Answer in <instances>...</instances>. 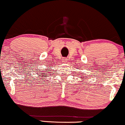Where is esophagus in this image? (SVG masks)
<instances>
[{
  "instance_id": "34e87169",
  "label": "esophagus",
  "mask_w": 125,
  "mask_h": 125,
  "mask_svg": "<svg viewBox=\"0 0 125 125\" xmlns=\"http://www.w3.org/2000/svg\"><path fill=\"white\" fill-rule=\"evenodd\" d=\"M62 62H67V58H63L62 59Z\"/></svg>"
}]
</instances>
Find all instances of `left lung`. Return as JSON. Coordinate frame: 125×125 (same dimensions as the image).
I'll use <instances>...</instances> for the list:
<instances>
[{"instance_id":"left-lung-1","label":"left lung","mask_w":125,"mask_h":125,"mask_svg":"<svg viewBox=\"0 0 125 125\" xmlns=\"http://www.w3.org/2000/svg\"><path fill=\"white\" fill-rule=\"evenodd\" d=\"M85 78H87V77H85Z\"/></svg>"}]
</instances>
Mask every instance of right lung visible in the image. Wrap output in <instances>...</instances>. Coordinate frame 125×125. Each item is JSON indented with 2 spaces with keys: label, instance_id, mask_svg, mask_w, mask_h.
<instances>
[{
  "label": "right lung",
  "instance_id": "obj_1",
  "mask_svg": "<svg viewBox=\"0 0 125 125\" xmlns=\"http://www.w3.org/2000/svg\"><path fill=\"white\" fill-rule=\"evenodd\" d=\"M44 74H46V73H44ZM41 76H43V74H42V75H41ZM47 76H44V77H45V78H46V77H47Z\"/></svg>",
  "mask_w": 125,
  "mask_h": 125
}]
</instances>
